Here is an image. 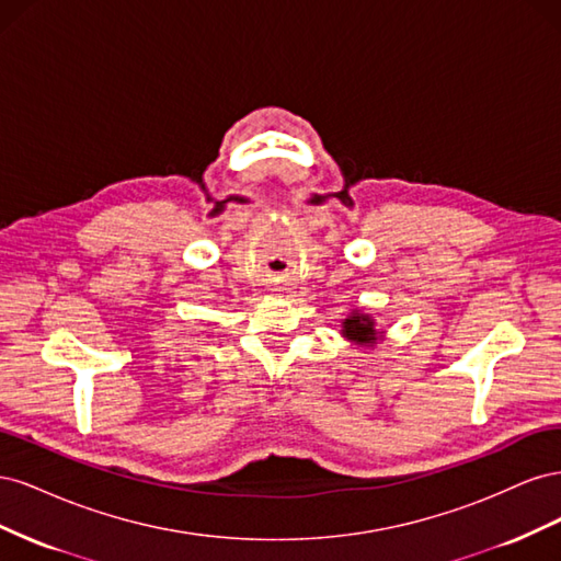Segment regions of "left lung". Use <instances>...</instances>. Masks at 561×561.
<instances>
[{
    "label": "left lung",
    "instance_id": "8db88e82",
    "mask_svg": "<svg viewBox=\"0 0 561 561\" xmlns=\"http://www.w3.org/2000/svg\"><path fill=\"white\" fill-rule=\"evenodd\" d=\"M342 334L348 339L353 344H360V346H371L379 339L381 332H377L375 328V320L367 313L360 311H353L344 322H342Z\"/></svg>",
    "mask_w": 561,
    "mask_h": 561
}]
</instances>
